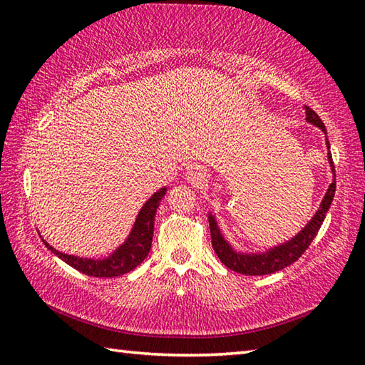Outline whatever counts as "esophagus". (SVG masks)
Wrapping results in <instances>:
<instances>
[{
  "label": "esophagus",
  "mask_w": 365,
  "mask_h": 365,
  "mask_svg": "<svg viewBox=\"0 0 365 365\" xmlns=\"http://www.w3.org/2000/svg\"><path fill=\"white\" fill-rule=\"evenodd\" d=\"M187 178H188L191 183L200 185V183H202V182L206 180V172H205V169L201 168V165L193 164V165H190V168L187 169Z\"/></svg>",
  "instance_id": "esophagus-1"
}]
</instances>
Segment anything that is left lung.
I'll return each instance as SVG.
<instances>
[{
    "label": "left lung",
    "instance_id": "8db88e82",
    "mask_svg": "<svg viewBox=\"0 0 365 365\" xmlns=\"http://www.w3.org/2000/svg\"><path fill=\"white\" fill-rule=\"evenodd\" d=\"M304 108H306V120L309 123H312V125L319 127L320 130L327 135V128L324 125V122L320 120V117L314 113L311 108L307 106ZM325 141H327V150H330L329 138H325ZM327 158H329V164L333 174V180L330 183V187L327 190L324 200L320 202L316 214L312 215V219L307 222L306 227L302 228L301 232L296 233L293 238H289L285 243L274 246V248H269L261 252L237 251L232 246V243L224 237L215 215L212 212H209L207 219H209V228H211L212 248L215 251V255H217V257L222 261V264L227 265L230 270L238 272V274H243V275H267V274H274V272L285 269L289 264L298 261V259L302 256V252H304L309 248V245L312 243V240L316 238L319 228L325 219V214L330 209L333 196H335V188H336L335 165H333L330 151L327 154Z\"/></svg>",
    "mask_w": 365,
    "mask_h": 365
}]
</instances>
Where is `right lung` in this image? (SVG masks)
<instances>
[{
  "instance_id": "add662e5",
  "label": "right lung",
  "mask_w": 365,
  "mask_h": 365,
  "mask_svg": "<svg viewBox=\"0 0 365 365\" xmlns=\"http://www.w3.org/2000/svg\"><path fill=\"white\" fill-rule=\"evenodd\" d=\"M168 187L159 188L150 200H148L143 207L140 209L137 219L133 222V227L128 237L120 246L110 252L109 256L100 259L95 257H80L67 252H61L54 250L46 240H43L46 248L54 252L59 259H63L66 264H69L78 272L90 277H103V279H110V277H119L133 270L137 265L145 261L148 252L151 250L153 243V232H154V217L159 207V202L163 200Z\"/></svg>"
}]
</instances>
